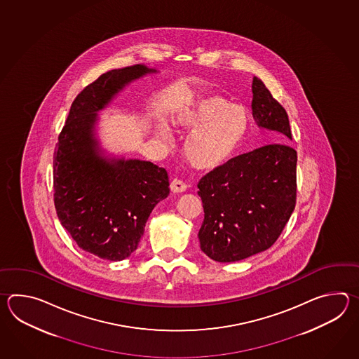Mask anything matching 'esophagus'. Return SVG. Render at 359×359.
<instances>
[{
    "label": "esophagus",
    "instance_id": "esophagus-1",
    "mask_svg": "<svg viewBox=\"0 0 359 359\" xmlns=\"http://www.w3.org/2000/svg\"><path fill=\"white\" fill-rule=\"evenodd\" d=\"M187 189V186H186V183L181 181V180H173L172 182H170V190L172 192H175V194H182Z\"/></svg>",
    "mask_w": 359,
    "mask_h": 359
}]
</instances>
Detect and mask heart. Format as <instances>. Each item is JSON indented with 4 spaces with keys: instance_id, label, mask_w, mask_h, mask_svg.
<instances>
[{
    "instance_id": "obj_1",
    "label": "heart",
    "mask_w": 359,
    "mask_h": 359,
    "mask_svg": "<svg viewBox=\"0 0 359 359\" xmlns=\"http://www.w3.org/2000/svg\"><path fill=\"white\" fill-rule=\"evenodd\" d=\"M170 122L177 130L190 132L183 144V155L201 172L224 167L243 145L249 128L244 107L217 93H200L187 100L177 107ZM154 130L158 137L172 140L167 123H155Z\"/></svg>"
}]
</instances>
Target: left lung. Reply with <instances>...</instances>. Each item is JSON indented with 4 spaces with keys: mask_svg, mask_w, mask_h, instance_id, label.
Listing matches in <instances>:
<instances>
[{
    "mask_svg": "<svg viewBox=\"0 0 359 359\" xmlns=\"http://www.w3.org/2000/svg\"><path fill=\"white\" fill-rule=\"evenodd\" d=\"M252 88L257 126L277 132L278 140H291L285 109L257 76ZM297 159L291 146L271 144L238 155L200 180L204 222L198 236L210 259L238 262L275 244L295 208Z\"/></svg>",
    "mask_w": 359,
    "mask_h": 359,
    "instance_id": "obj_1",
    "label": "left lung"
}]
</instances>
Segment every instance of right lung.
Here are the masks:
<instances>
[{"label":"right lung","mask_w":359,"mask_h":359,"mask_svg":"<svg viewBox=\"0 0 359 359\" xmlns=\"http://www.w3.org/2000/svg\"><path fill=\"white\" fill-rule=\"evenodd\" d=\"M159 70L144 64L107 72L73 101L54 156V198L62 227L84 252L126 259L137 249L155 205L169 195L168 173L151 161L107 154L99 113L128 84Z\"/></svg>","instance_id":"right-lung-1"}]
</instances>
